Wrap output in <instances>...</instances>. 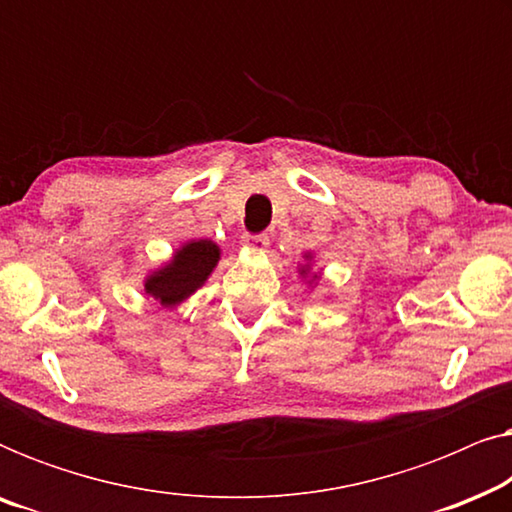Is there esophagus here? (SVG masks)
I'll return each instance as SVG.
<instances>
[{
	"instance_id": "1",
	"label": "esophagus",
	"mask_w": 512,
	"mask_h": 512,
	"mask_svg": "<svg viewBox=\"0 0 512 512\" xmlns=\"http://www.w3.org/2000/svg\"><path fill=\"white\" fill-rule=\"evenodd\" d=\"M268 244H270V237L265 233H261V235H242V247L244 249L261 251V249L268 247Z\"/></svg>"
}]
</instances>
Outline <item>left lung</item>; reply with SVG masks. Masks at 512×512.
<instances>
[{
  "mask_svg": "<svg viewBox=\"0 0 512 512\" xmlns=\"http://www.w3.org/2000/svg\"><path fill=\"white\" fill-rule=\"evenodd\" d=\"M307 258H310V256H307ZM307 268H300V275H303V272H305Z\"/></svg>",
  "mask_w": 512,
  "mask_h": 512,
  "instance_id": "8db88e82",
  "label": "left lung"
}]
</instances>
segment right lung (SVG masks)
<instances>
[{"label": "right lung", "instance_id": "right-lung-1", "mask_svg": "<svg viewBox=\"0 0 512 512\" xmlns=\"http://www.w3.org/2000/svg\"><path fill=\"white\" fill-rule=\"evenodd\" d=\"M219 258L221 249L212 240L186 242L174 251L172 261L144 279V293L163 307H177L207 282Z\"/></svg>", "mask_w": 512, "mask_h": 512}]
</instances>
